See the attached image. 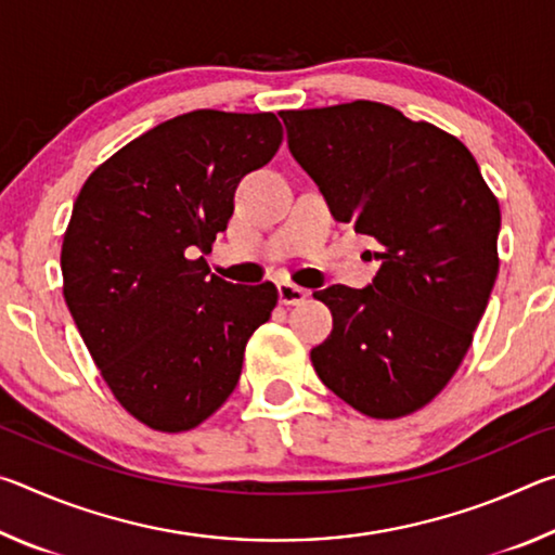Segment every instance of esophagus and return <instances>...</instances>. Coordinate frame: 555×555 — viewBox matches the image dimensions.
<instances>
[{"mask_svg": "<svg viewBox=\"0 0 555 555\" xmlns=\"http://www.w3.org/2000/svg\"><path fill=\"white\" fill-rule=\"evenodd\" d=\"M306 298H308L306 288L291 284V281H279V300L284 306H298V304H304Z\"/></svg>", "mask_w": 555, "mask_h": 555, "instance_id": "1", "label": "esophagus"}]
</instances>
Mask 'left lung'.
<instances>
[{
	"label": "left lung",
	"mask_w": 555,
	"mask_h": 555,
	"mask_svg": "<svg viewBox=\"0 0 555 555\" xmlns=\"http://www.w3.org/2000/svg\"><path fill=\"white\" fill-rule=\"evenodd\" d=\"M288 152L337 222L379 244L370 286H327L318 377L352 409L399 418L436 397L473 343L500 259V203L463 142L382 102L279 112Z\"/></svg>",
	"instance_id": "left-lung-1"
}]
</instances>
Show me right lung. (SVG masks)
<instances>
[{
  "label": "right lung",
  "mask_w": 555,
  "mask_h": 555,
  "mask_svg": "<svg viewBox=\"0 0 555 555\" xmlns=\"http://www.w3.org/2000/svg\"><path fill=\"white\" fill-rule=\"evenodd\" d=\"M279 144L271 112H185L107 158L73 205L65 304L102 379L149 428L181 434L218 411L274 311L271 281L230 284L201 255L228 230L242 178Z\"/></svg>",
  "instance_id": "right-lung-1"
}]
</instances>
